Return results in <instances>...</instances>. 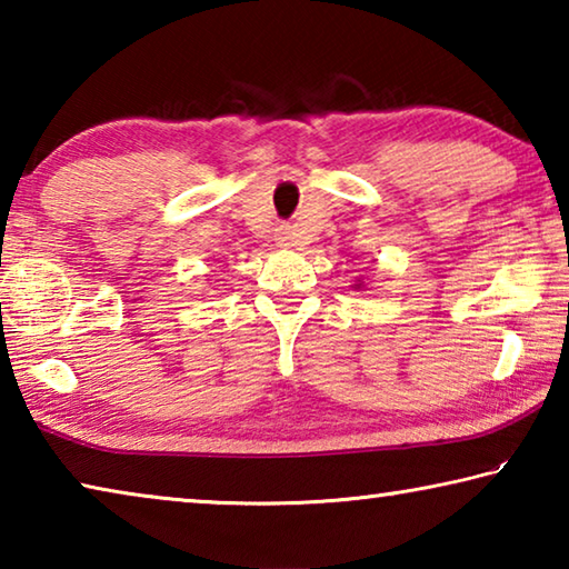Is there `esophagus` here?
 <instances>
[{"label": "esophagus", "instance_id": "esophagus-1", "mask_svg": "<svg viewBox=\"0 0 569 569\" xmlns=\"http://www.w3.org/2000/svg\"><path fill=\"white\" fill-rule=\"evenodd\" d=\"M278 243L281 246H293V233L288 228H281L278 230Z\"/></svg>", "mask_w": 569, "mask_h": 569}]
</instances>
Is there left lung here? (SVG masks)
<instances>
[{
	"label": "left lung",
	"instance_id": "1",
	"mask_svg": "<svg viewBox=\"0 0 569 569\" xmlns=\"http://www.w3.org/2000/svg\"><path fill=\"white\" fill-rule=\"evenodd\" d=\"M353 288H356V291H366V283L363 281H356Z\"/></svg>",
	"mask_w": 569,
	"mask_h": 569
}]
</instances>
